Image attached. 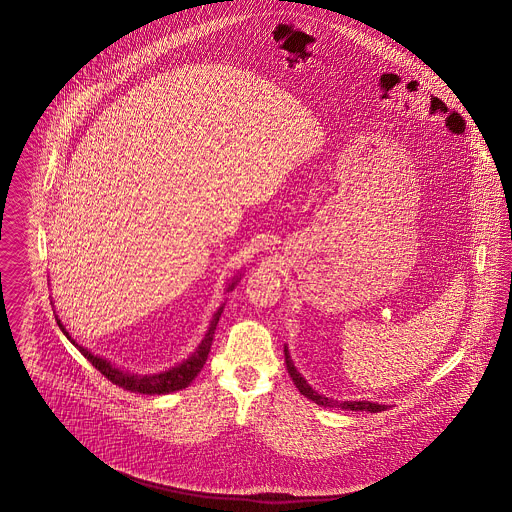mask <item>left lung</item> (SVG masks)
<instances>
[{"mask_svg":"<svg viewBox=\"0 0 512 512\" xmlns=\"http://www.w3.org/2000/svg\"><path fill=\"white\" fill-rule=\"evenodd\" d=\"M284 360H286V370H288L292 382L296 384V388L300 390V394L306 395L308 399H312L314 403L321 405V407H341V409H347V411H370V413H380V411L388 409V405H382V403H372V401H333L331 397L317 394L314 388L306 382V378L298 372V368L294 366L286 345H284Z\"/></svg>","mask_w":512,"mask_h":512,"instance_id":"left-lung-1","label":"left lung"}]
</instances>
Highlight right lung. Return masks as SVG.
I'll use <instances>...</instances> for the list:
<instances>
[{
  "mask_svg": "<svg viewBox=\"0 0 512 512\" xmlns=\"http://www.w3.org/2000/svg\"><path fill=\"white\" fill-rule=\"evenodd\" d=\"M237 282H239V276H234L232 282L228 284L226 292H232ZM222 312H224V304L216 310V314L212 315L210 325H208V329H206V333H204V337H202V341H200V345H198L195 353L191 354L189 358H185L183 362H179L177 366L167 368L165 372L146 374V376L130 374L128 370H122V368H118L115 364H111V360H107V358H103V356H97V354L91 353L89 349L81 347V345H78V343L72 339V335L66 331V327L62 325V321H60V319H56V321H58L62 333L70 339V343L78 347L79 353L83 354V356H85L105 378H109L113 384H117V386L128 390V392H136V394L161 395L179 392V390L187 388V386L197 378L198 372L202 370V366H204V362H206V358H208V353H210L212 339H214V331H216V325H218V319H220Z\"/></svg>",
  "mask_w": 512,
  "mask_h": 512,
  "instance_id": "obj_1",
  "label": "right lung"
}]
</instances>
